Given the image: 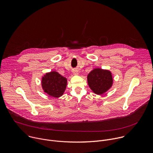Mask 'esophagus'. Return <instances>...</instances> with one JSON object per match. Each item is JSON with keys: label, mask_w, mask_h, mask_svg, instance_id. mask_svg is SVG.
<instances>
[{"label": "esophagus", "mask_w": 153, "mask_h": 153, "mask_svg": "<svg viewBox=\"0 0 153 153\" xmlns=\"http://www.w3.org/2000/svg\"><path fill=\"white\" fill-rule=\"evenodd\" d=\"M73 74L74 75H78V72L76 71H73Z\"/></svg>", "instance_id": "obj_1"}]
</instances>
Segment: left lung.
<instances>
[{
	"label": "left lung",
	"mask_w": 153,
	"mask_h": 153,
	"mask_svg": "<svg viewBox=\"0 0 153 153\" xmlns=\"http://www.w3.org/2000/svg\"><path fill=\"white\" fill-rule=\"evenodd\" d=\"M113 79L110 71L100 68L94 69L87 75L89 87L95 94L102 95L113 85Z\"/></svg>",
	"instance_id": "8db88e82"
}]
</instances>
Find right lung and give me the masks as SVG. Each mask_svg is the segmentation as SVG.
<instances>
[{
    "instance_id": "add662e5",
    "label": "right lung",
    "mask_w": 153,
    "mask_h": 153,
    "mask_svg": "<svg viewBox=\"0 0 153 153\" xmlns=\"http://www.w3.org/2000/svg\"><path fill=\"white\" fill-rule=\"evenodd\" d=\"M67 79L56 71L46 73L42 79L43 90L48 95L59 98L62 97L67 86Z\"/></svg>"
}]
</instances>
